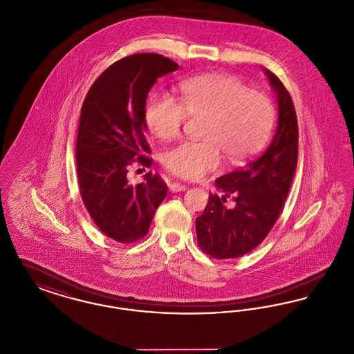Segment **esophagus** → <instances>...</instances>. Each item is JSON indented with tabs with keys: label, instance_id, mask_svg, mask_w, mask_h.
<instances>
[{
	"label": "esophagus",
	"instance_id": "obj_1",
	"mask_svg": "<svg viewBox=\"0 0 354 354\" xmlns=\"http://www.w3.org/2000/svg\"><path fill=\"white\" fill-rule=\"evenodd\" d=\"M187 185H180V183H171L169 185V191L171 192H180V191H185Z\"/></svg>",
	"mask_w": 354,
	"mask_h": 354
}]
</instances>
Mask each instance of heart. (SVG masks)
<instances>
[{
	"mask_svg": "<svg viewBox=\"0 0 354 354\" xmlns=\"http://www.w3.org/2000/svg\"><path fill=\"white\" fill-rule=\"evenodd\" d=\"M180 97L153 93L145 107L149 130L162 140L179 136L185 118H204L203 142H183L163 155L174 175L196 180L219 169L221 153L239 163L259 151L270 136L274 109L261 93L225 74L192 77L179 86Z\"/></svg>",
	"mask_w": 354,
	"mask_h": 354,
	"instance_id": "b5f03b06",
	"label": "heart"
}]
</instances>
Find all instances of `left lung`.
<instances>
[{
	"label": "left lung",
	"instance_id": "8db88e82",
	"mask_svg": "<svg viewBox=\"0 0 354 354\" xmlns=\"http://www.w3.org/2000/svg\"><path fill=\"white\" fill-rule=\"evenodd\" d=\"M264 73L277 97L274 136L256 159L215 180L224 196L209 194L196 218L198 244L214 259H236L261 244L283 211L297 166L299 127L293 101L270 70ZM230 196L236 201L232 209L223 204Z\"/></svg>",
	"mask_w": 354,
	"mask_h": 354
}]
</instances>
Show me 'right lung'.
I'll return each instance as SVG.
<instances>
[{
	"label": "right lung",
	"instance_id": "1",
	"mask_svg": "<svg viewBox=\"0 0 354 354\" xmlns=\"http://www.w3.org/2000/svg\"><path fill=\"white\" fill-rule=\"evenodd\" d=\"M179 65L160 54L129 55L106 68L84 98L75 146L81 198L95 225L110 239L129 244L147 235L151 220L167 195V185L147 172L130 185L135 162L150 167L145 107L159 77Z\"/></svg>",
	"mask_w": 354,
	"mask_h": 354
}]
</instances>
